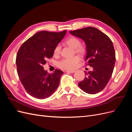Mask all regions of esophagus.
Masks as SVG:
<instances>
[{
	"label": "esophagus",
	"instance_id": "obj_1",
	"mask_svg": "<svg viewBox=\"0 0 132 132\" xmlns=\"http://www.w3.org/2000/svg\"><path fill=\"white\" fill-rule=\"evenodd\" d=\"M75 71V70H66V72L67 73H73Z\"/></svg>",
	"mask_w": 132,
	"mask_h": 132
}]
</instances>
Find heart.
I'll return each instance as SVG.
<instances>
[{
    "label": "heart",
    "instance_id": "1",
    "mask_svg": "<svg viewBox=\"0 0 132 132\" xmlns=\"http://www.w3.org/2000/svg\"><path fill=\"white\" fill-rule=\"evenodd\" d=\"M65 43L67 45L74 50L75 53L83 54L85 52V49L81 46V42L77 38L71 37L66 39ZM61 47L57 45L54 48L53 53L54 55H58L60 53ZM80 58L78 55H75L72 57L64 58L59 63V67L64 69H73L75 68L78 65Z\"/></svg>",
    "mask_w": 132,
    "mask_h": 132
}]
</instances>
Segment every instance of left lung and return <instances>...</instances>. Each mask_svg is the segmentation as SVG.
Returning <instances> with one entry per match:
<instances>
[{
    "mask_svg": "<svg viewBox=\"0 0 132 132\" xmlns=\"http://www.w3.org/2000/svg\"><path fill=\"white\" fill-rule=\"evenodd\" d=\"M69 32L84 41L86 50L85 61L93 68V71L85 72L86 77L78 85L86 93L97 94L105 88L113 73L116 61L113 43L106 35L93 27Z\"/></svg>",
    "mask_w": 132,
    "mask_h": 132,
    "instance_id": "left-lung-1",
    "label": "left lung"
}]
</instances>
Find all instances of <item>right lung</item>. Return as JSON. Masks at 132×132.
<instances>
[{
  "instance_id": "1",
  "label": "right lung",
  "mask_w": 132,
  "mask_h": 132,
  "mask_svg": "<svg viewBox=\"0 0 132 132\" xmlns=\"http://www.w3.org/2000/svg\"><path fill=\"white\" fill-rule=\"evenodd\" d=\"M66 33L67 30L61 32L39 31L20 48L16 59L17 72L22 85L31 96L47 98L58 87L63 71L55 69L50 74L44 70L43 65L48 58L53 57L54 48Z\"/></svg>"
}]
</instances>
